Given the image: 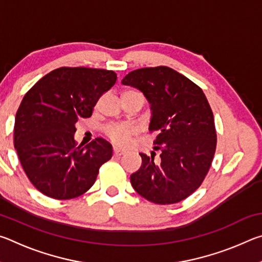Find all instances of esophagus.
Masks as SVG:
<instances>
[{"label": "esophagus", "mask_w": 262, "mask_h": 262, "mask_svg": "<svg viewBox=\"0 0 262 262\" xmlns=\"http://www.w3.org/2000/svg\"><path fill=\"white\" fill-rule=\"evenodd\" d=\"M113 152H114L115 156H121V155L126 154L125 150H122V149L118 148V147H114V148H113Z\"/></svg>", "instance_id": "esophagus-1"}]
</instances>
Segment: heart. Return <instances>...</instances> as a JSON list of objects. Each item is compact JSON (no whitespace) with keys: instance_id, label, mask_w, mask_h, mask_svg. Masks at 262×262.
Wrapping results in <instances>:
<instances>
[{"instance_id":"obj_1","label":"heart","mask_w":262,"mask_h":262,"mask_svg":"<svg viewBox=\"0 0 262 262\" xmlns=\"http://www.w3.org/2000/svg\"><path fill=\"white\" fill-rule=\"evenodd\" d=\"M125 94H140V92L128 90ZM105 134L114 144L119 147H126L129 143L132 136L136 134V128L133 125H126V123H114V125H110L105 128Z\"/></svg>"}]
</instances>
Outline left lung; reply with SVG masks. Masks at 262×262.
<instances>
[{"mask_svg": "<svg viewBox=\"0 0 262 262\" xmlns=\"http://www.w3.org/2000/svg\"><path fill=\"white\" fill-rule=\"evenodd\" d=\"M122 84L139 89L151 105L149 130L156 132L151 156L130 176L141 196L157 205L183 201L200 187L216 150L214 114L202 89L172 68L136 69Z\"/></svg>", "mask_w": 262, "mask_h": 262, "instance_id": "8db88e82", "label": "left lung"}]
</instances>
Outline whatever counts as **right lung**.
<instances>
[{
	"instance_id": "obj_1",
	"label": "right lung",
	"mask_w": 262,
	"mask_h": 262,
	"mask_svg": "<svg viewBox=\"0 0 262 262\" xmlns=\"http://www.w3.org/2000/svg\"><path fill=\"white\" fill-rule=\"evenodd\" d=\"M117 82L112 70L61 67L26 92L16 113L14 144L29 180L39 192L69 200L95 184L112 157V145L97 137L85 147L74 140L78 118H90L104 92Z\"/></svg>"
}]
</instances>
